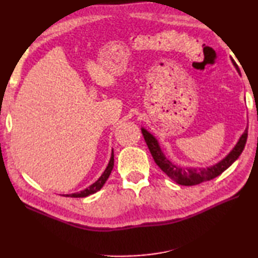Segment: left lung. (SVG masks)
Wrapping results in <instances>:
<instances>
[{
	"label": "left lung",
	"mask_w": 258,
	"mask_h": 258,
	"mask_svg": "<svg viewBox=\"0 0 258 258\" xmlns=\"http://www.w3.org/2000/svg\"><path fill=\"white\" fill-rule=\"evenodd\" d=\"M233 66L237 69V72L240 74V69L237 66V63L232 60ZM141 132L148 148L152 155L155 163L159 166V168L167 175L172 181L181 185H196L199 183L212 180V178L221 175L225 169H228L235 160L239 158L243 151V148L246 146L247 137H248V126L243 131L241 137L239 138L238 142L232 148L228 155L223 159H221L218 163L206 166V167H194V166H180L174 164L173 161L169 160L165 156L164 151L161 150L159 141L149 131H147L145 127H141Z\"/></svg>",
	"instance_id": "obj_1"
}]
</instances>
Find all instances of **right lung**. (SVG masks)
Wrapping results in <instances>:
<instances>
[{"label": "right lung", "instance_id": "1", "mask_svg": "<svg viewBox=\"0 0 258 258\" xmlns=\"http://www.w3.org/2000/svg\"><path fill=\"white\" fill-rule=\"evenodd\" d=\"M112 168H113V150L111 151L110 160H109V163H108V165H107L106 169H104V172L102 173V175L100 176V177L98 178V180L93 183V184H91L90 186H87L86 189L82 190V191H80V192H75V194H69V195H62V196H64V197L83 198V197H87V196L95 194V192L101 189L104 183H106V181L108 180L109 175H110Z\"/></svg>", "mask_w": 258, "mask_h": 258}]
</instances>
